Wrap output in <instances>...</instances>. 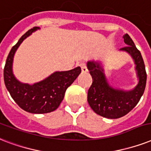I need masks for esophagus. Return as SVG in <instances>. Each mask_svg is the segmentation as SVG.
<instances>
[{
    "label": "esophagus",
    "mask_w": 151,
    "mask_h": 151,
    "mask_svg": "<svg viewBox=\"0 0 151 151\" xmlns=\"http://www.w3.org/2000/svg\"><path fill=\"white\" fill-rule=\"evenodd\" d=\"M80 67H81V70L83 73H86V72H88V70H87V68H86V65L85 63H81V64H80Z\"/></svg>",
    "instance_id": "34e87169"
}]
</instances>
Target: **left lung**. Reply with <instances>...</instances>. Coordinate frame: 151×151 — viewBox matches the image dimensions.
<instances>
[{"mask_svg": "<svg viewBox=\"0 0 151 151\" xmlns=\"http://www.w3.org/2000/svg\"><path fill=\"white\" fill-rule=\"evenodd\" d=\"M124 41L127 46L120 51L128 52L135 65L138 83L133 89L125 91L109 85L101 61L89 60L86 64L93 79L87 101L94 113L109 119H117L129 113L137 105L146 87L147 73L141 52L128 34L124 35Z\"/></svg>", "mask_w": 151, "mask_h": 151, "instance_id": "8db88e82", "label": "left lung"}]
</instances>
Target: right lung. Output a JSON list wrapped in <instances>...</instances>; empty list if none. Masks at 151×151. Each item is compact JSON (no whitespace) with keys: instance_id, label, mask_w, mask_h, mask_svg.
<instances>
[{"instance_id":"right-lung-1","label":"right lung","mask_w":151,"mask_h":151,"mask_svg":"<svg viewBox=\"0 0 151 151\" xmlns=\"http://www.w3.org/2000/svg\"><path fill=\"white\" fill-rule=\"evenodd\" d=\"M40 28L35 27L23 35L12 48L4 68V84L12 98L21 109L28 113H47L57 109L64 99L66 90L81 73L80 67L65 72H55L34 84L19 81L12 71L13 59L20 44Z\"/></svg>"}]
</instances>
